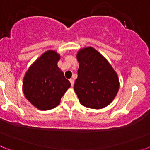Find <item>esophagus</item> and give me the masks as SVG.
<instances>
[{
	"instance_id": "esophagus-1",
	"label": "esophagus",
	"mask_w": 150,
	"mask_h": 150,
	"mask_svg": "<svg viewBox=\"0 0 150 150\" xmlns=\"http://www.w3.org/2000/svg\"><path fill=\"white\" fill-rule=\"evenodd\" d=\"M70 82H71V86H74V79H70Z\"/></svg>"
}]
</instances>
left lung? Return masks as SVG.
<instances>
[{
  "label": "left lung",
  "instance_id": "obj_1",
  "mask_svg": "<svg viewBox=\"0 0 150 150\" xmlns=\"http://www.w3.org/2000/svg\"><path fill=\"white\" fill-rule=\"evenodd\" d=\"M78 76L74 91L80 104L91 109H101L109 105L120 88L116 71L110 64L92 47L79 50Z\"/></svg>",
  "mask_w": 150,
  "mask_h": 150
}]
</instances>
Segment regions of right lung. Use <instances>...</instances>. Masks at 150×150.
Masks as SVG:
<instances>
[{"instance_id":"add662e5","label":"right lung","mask_w":150,"mask_h":150,"mask_svg":"<svg viewBox=\"0 0 150 150\" xmlns=\"http://www.w3.org/2000/svg\"><path fill=\"white\" fill-rule=\"evenodd\" d=\"M59 59L60 55L54 50L45 52L30 65L24 76V95L30 104L41 110L57 107L71 87V83L58 67Z\"/></svg>"}]
</instances>
